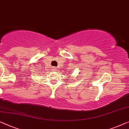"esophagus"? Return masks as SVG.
Here are the masks:
<instances>
[{
	"label": "esophagus",
	"instance_id": "34e87169",
	"mask_svg": "<svg viewBox=\"0 0 129 129\" xmlns=\"http://www.w3.org/2000/svg\"><path fill=\"white\" fill-rule=\"evenodd\" d=\"M52 70H53L54 71H55L56 70H57V68H56L55 67H52Z\"/></svg>",
	"mask_w": 129,
	"mask_h": 129
}]
</instances>
